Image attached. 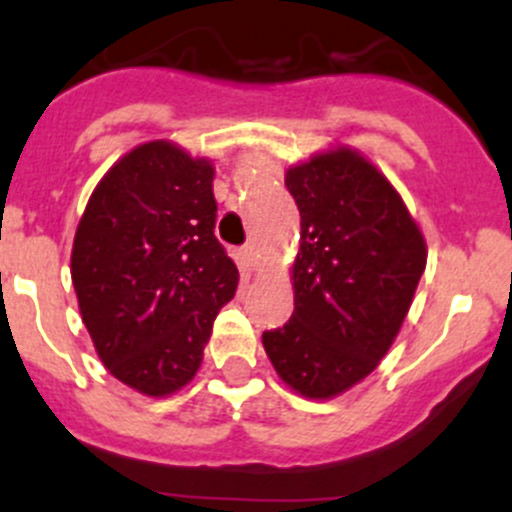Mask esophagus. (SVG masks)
Wrapping results in <instances>:
<instances>
[{"label":"esophagus","mask_w":512,"mask_h":512,"mask_svg":"<svg viewBox=\"0 0 512 512\" xmlns=\"http://www.w3.org/2000/svg\"><path fill=\"white\" fill-rule=\"evenodd\" d=\"M239 261H241V266L246 268V271H254V266H256V254H254V246L251 244H244L239 249Z\"/></svg>","instance_id":"esophagus-1"}]
</instances>
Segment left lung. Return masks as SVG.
I'll list each match as a JSON object with an SVG mask.
<instances>
[{"instance_id": "1", "label": "left lung", "mask_w": 512, "mask_h": 512, "mask_svg": "<svg viewBox=\"0 0 512 512\" xmlns=\"http://www.w3.org/2000/svg\"><path fill=\"white\" fill-rule=\"evenodd\" d=\"M286 189L301 211L296 296L263 348L293 391L331 398L388 353L426 271V241L386 176L351 149L288 169Z\"/></svg>"}]
</instances>
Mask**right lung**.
Returning <instances> with one entry per match:
<instances>
[{
  "label": "right lung",
  "instance_id": "right-lung-1",
  "mask_svg": "<svg viewBox=\"0 0 512 512\" xmlns=\"http://www.w3.org/2000/svg\"><path fill=\"white\" fill-rule=\"evenodd\" d=\"M209 161L149 141L116 161L79 221L72 281L84 326L114 378L169 396L196 376L239 268L214 236Z\"/></svg>",
  "mask_w": 512,
  "mask_h": 512
}]
</instances>
